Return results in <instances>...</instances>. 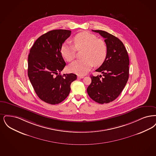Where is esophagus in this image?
Wrapping results in <instances>:
<instances>
[{
  "mask_svg": "<svg viewBox=\"0 0 156 156\" xmlns=\"http://www.w3.org/2000/svg\"><path fill=\"white\" fill-rule=\"evenodd\" d=\"M83 77H84L83 76H80V75H78V76H77V78H78V79H83Z\"/></svg>",
  "mask_w": 156,
  "mask_h": 156,
  "instance_id": "obj_1",
  "label": "esophagus"
}]
</instances>
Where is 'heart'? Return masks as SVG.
<instances>
[{"label":"heart","mask_w":156,"mask_h":156,"mask_svg":"<svg viewBox=\"0 0 156 156\" xmlns=\"http://www.w3.org/2000/svg\"><path fill=\"white\" fill-rule=\"evenodd\" d=\"M73 46L64 44L61 49L63 58L68 62L75 59L77 51L83 50L80 60L75 61L68 68L70 72L78 75H84L91 69L93 64L100 66L104 62L107 48L104 41L97 39L94 35L88 32H81L73 38Z\"/></svg>","instance_id":"heart-1"}]
</instances>
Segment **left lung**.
I'll return each mask as SVG.
<instances>
[{"instance_id":"left-lung-1","label":"left lung","mask_w":156,"mask_h":156,"mask_svg":"<svg viewBox=\"0 0 156 156\" xmlns=\"http://www.w3.org/2000/svg\"><path fill=\"white\" fill-rule=\"evenodd\" d=\"M105 38L107 54L101 66L95 71L102 76H91L87 91L90 97L99 104L113 101L121 93L129 79V59L122 41L108 33L92 30Z\"/></svg>"}]
</instances>
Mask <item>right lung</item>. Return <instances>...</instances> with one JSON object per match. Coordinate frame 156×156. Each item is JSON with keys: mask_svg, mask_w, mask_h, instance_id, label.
Here are the masks:
<instances>
[{"mask_svg": "<svg viewBox=\"0 0 156 156\" xmlns=\"http://www.w3.org/2000/svg\"><path fill=\"white\" fill-rule=\"evenodd\" d=\"M71 31L54 30L42 35L34 42L28 58V76L38 97L50 104H58L69 94L70 84L77 79L73 73L60 75L66 66L62 44Z\"/></svg>", "mask_w": 156, "mask_h": 156, "instance_id": "right-lung-1", "label": "right lung"}]
</instances>
